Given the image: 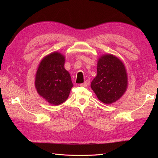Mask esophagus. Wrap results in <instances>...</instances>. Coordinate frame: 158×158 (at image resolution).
Listing matches in <instances>:
<instances>
[{"label": "esophagus", "mask_w": 158, "mask_h": 158, "mask_svg": "<svg viewBox=\"0 0 158 158\" xmlns=\"http://www.w3.org/2000/svg\"><path fill=\"white\" fill-rule=\"evenodd\" d=\"M88 85V81H85V82H84V83H82V84H80V86H82V87H86Z\"/></svg>", "instance_id": "obj_1"}]
</instances>
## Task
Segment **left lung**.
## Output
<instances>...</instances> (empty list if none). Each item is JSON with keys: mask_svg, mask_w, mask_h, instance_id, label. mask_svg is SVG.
Masks as SVG:
<instances>
[{"mask_svg": "<svg viewBox=\"0 0 158 158\" xmlns=\"http://www.w3.org/2000/svg\"><path fill=\"white\" fill-rule=\"evenodd\" d=\"M127 86V70L123 62L111 54L100 56L97 76L91 83L98 99L106 104H111L123 96Z\"/></svg>", "mask_w": 158, "mask_h": 158, "instance_id": "left-lung-1", "label": "left lung"}]
</instances>
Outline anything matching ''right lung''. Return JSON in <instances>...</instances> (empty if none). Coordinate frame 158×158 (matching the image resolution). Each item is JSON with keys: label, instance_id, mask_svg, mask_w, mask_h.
I'll list each match as a JSON object with an SVG mask.
<instances>
[{"label": "right lung", "instance_id": "obj_1", "mask_svg": "<svg viewBox=\"0 0 158 158\" xmlns=\"http://www.w3.org/2000/svg\"><path fill=\"white\" fill-rule=\"evenodd\" d=\"M64 55L59 52H51L41 60L37 70V92L53 106L64 102L73 87L70 75L64 69Z\"/></svg>", "mask_w": 158, "mask_h": 158}]
</instances>
